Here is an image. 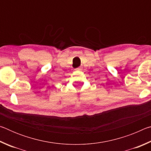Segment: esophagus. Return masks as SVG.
<instances>
[{"mask_svg":"<svg viewBox=\"0 0 151 151\" xmlns=\"http://www.w3.org/2000/svg\"><path fill=\"white\" fill-rule=\"evenodd\" d=\"M81 68H82V66H80V67H78L77 68H76V69H77V70H81Z\"/></svg>","mask_w":151,"mask_h":151,"instance_id":"obj_1","label":"esophagus"}]
</instances>
